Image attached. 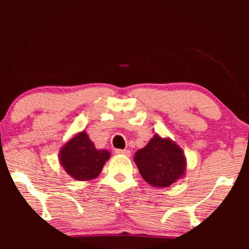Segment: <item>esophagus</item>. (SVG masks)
Masks as SVG:
<instances>
[{
	"label": "esophagus",
	"mask_w": 249,
	"mask_h": 249,
	"mask_svg": "<svg viewBox=\"0 0 249 249\" xmlns=\"http://www.w3.org/2000/svg\"><path fill=\"white\" fill-rule=\"evenodd\" d=\"M115 153L117 154H122V155H125V156H130L131 153L129 149H115Z\"/></svg>",
	"instance_id": "esophagus-1"
}]
</instances>
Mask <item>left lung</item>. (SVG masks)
<instances>
[{
    "mask_svg": "<svg viewBox=\"0 0 249 249\" xmlns=\"http://www.w3.org/2000/svg\"><path fill=\"white\" fill-rule=\"evenodd\" d=\"M134 161L142 179L156 188H166L186 175L185 152L171 138L158 134L135 153Z\"/></svg>",
    "mask_w": 249,
    "mask_h": 249,
    "instance_id": "left-lung-1",
    "label": "left lung"
}]
</instances>
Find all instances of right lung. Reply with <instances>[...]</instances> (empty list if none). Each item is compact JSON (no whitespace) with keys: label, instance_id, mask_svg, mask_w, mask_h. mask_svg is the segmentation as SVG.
<instances>
[{"label":"right lung","instance_id":"add662e5","mask_svg":"<svg viewBox=\"0 0 249 249\" xmlns=\"http://www.w3.org/2000/svg\"><path fill=\"white\" fill-rule=\"evenodd\" d=\"M111 153L97 149L85 130L64 142L59 152L60 164L74 180L87 181L97 178Z\"/></svg>","mask_w":249,"mask_h":249}]
</instances>
